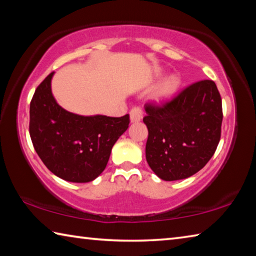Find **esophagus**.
I'll list each match as a JSON object with an SVG mask.
<instances>
[{
  "label": "esophagus",
  "instance_id": "obj_1",
  "mask_svg": "<svg viewBox=\"0 0 256 256\" xmlns=\"http://www.w3.org/2000/svg\"><path fill=\"white\" fill-rule=\"evenodd\" d=\"M144 118V110H141L140 107H133L131 112H130V118H131V122H138Z\"/></svg>",
  "mask_w": 256,
  "mask_h": 256
}]
</instances>
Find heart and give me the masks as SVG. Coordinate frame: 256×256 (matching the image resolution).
<instances>
[{
  "label": "heart",
  "instance_id": "obj_1",
  "mask_svg": "<svg viewBox=\"0 0 256 256\" xmlns=\"http://www.w3.org/2000/svg\"><path fill=\"white\" fill-rule=\"evenodd\" d=\"M180 86V76L175 74L170 76L166 78L162 84L159 86L157 90V99L158 100H167V99L172 98L176 94Z\"/></svg>",
  "mask_w": 256,
  "mask_h": 256
}]
</instances>
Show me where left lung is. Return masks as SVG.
Segmentation results:
<instances>
[{
  "mask_svg": "<svg viewBox=\"0 0 256 256\" xmlns=\"http://www.w3.org/2000/svg\"><path fill=\"white\" fill-rule=\"evenodd\" d=\"M144 110L146 158L156 175L178 180L206 166L222 136V97L214 81H198L166 102H146Z\"/></svg>",
  "mask_w": 256,
  "mask_h": 256,
  "instance_id": "8db88e82",
  "label": "left lung"
}]
</instances>
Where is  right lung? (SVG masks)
Returning <instances> with one entry per match:
<instances>
[{"label":"right lung","instance_id":"right-lung-1","mask_svg":"<svg viewBox=\"0 0 256 256\" xmlns=\"http://www.w3.org/2000/svg\"><path fill=\"white\" fill-rule=\"evenodd\" d=\"M53 74L37 86L30 102L29 133L34 148L60 178L92 182L106 168L112 146L128 128L130 116H81L66 110L52 94Z\"/></svg>","mask_w":256,"mask_h":256}]
</instances>
